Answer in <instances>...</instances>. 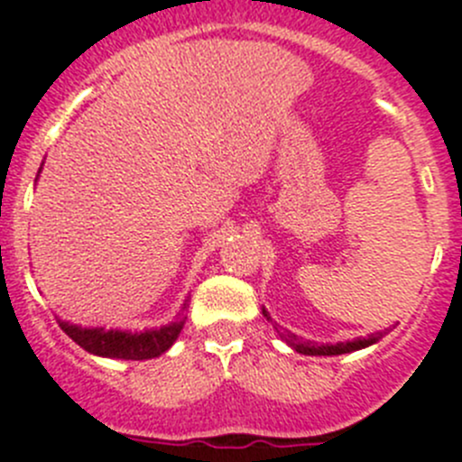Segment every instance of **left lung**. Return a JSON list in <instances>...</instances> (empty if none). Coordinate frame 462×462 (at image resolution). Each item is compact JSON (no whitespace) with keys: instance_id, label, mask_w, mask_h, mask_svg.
I'll return each mask as SVG.
<instances>
[{"instance_id":"8db88e82","label":"left lung","mask_w":462,"mask_h":462,"mask_svg":"<svg viewBox=\"0 0 462 462\" xmlns=\"http://www.w3.org/2000/svg\"><path fill=\"white\" fill-rule=\"evenodd\" d=\"M263 316L268 320L270 314L268 309L263 307ZM279 337L286 341V344L291 346V348L295 350V353L300 355H325V357H329V355H346V353H355V350H362V348H369V346L378 344L380 338H383V332H375V334H369V337H357L353 338V341H338V344H314V341H302V338H298L295 334H282L279 332Z\"/></svg>"}]
</instances>
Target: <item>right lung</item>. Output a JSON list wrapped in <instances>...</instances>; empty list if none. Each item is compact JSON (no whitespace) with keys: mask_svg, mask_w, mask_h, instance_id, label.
Masks as SVG:
<instances>
[{"mask_svg":"<svg viewBox=\"0 0 462 462\" xmlns=\"http://www.w3.org/2000/svg\"><path fill=\"white\" fill-rule=\"evenodd\" d=\"M41 173V171H38ZM185 309L188 300L183 302L179 320L160 328H146L143 332H133V329H105V328H82V325L68 323L59 319V328L73 338L75 344L82 346L87 353L98 355V357L109 359H153L167 353L179 338L180 329L185 325Z\"/></svg>","mask_w":462,"mask_h":462,"instance_id":"1","label":"right lung"}]
</instances>
